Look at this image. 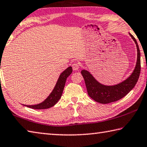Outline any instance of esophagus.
I'll list each match as a JSON object with an SVG mask.
<instances>
[{"instance_id":"1","label":"esophagus","mask_w":147,"mask_h":147,"mask_svg":"<svg viewBox=\"0 0 147 147\" xmlns=\"http://www.w3.org/2000/svg\"><path fill=\"white\" fill-rule=\"evenodd\" d=\"M72 67H73V69L74 71H77L78 70V69L80 67V65L78 63H76V62H74L73 63V65H72Z\"/></svg>"}]
</instances>
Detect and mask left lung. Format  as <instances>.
Listing matches in <instances>:
<instances>
[{"label":"left lung","instance_id":"8db88e82","mask_svg":"<svg viewBox=\"0 0 147 147\" xmlns=\"http://www.w3.org/2000/svg\"><path fill=\"white\" fill-rule=\"evenodd\" d=\"M136 44L138 50L137 63L132 74L127 80L118 85L113 86H106L100 84L91 74L86 70H82L81 73L84 77L87 93L89 96L101 103H109L118 101L125 96L136 84L141 71L140 51L136 40L130 34Z\"/></svg>","mask_w":147,"mask_h":147}]
</instances>
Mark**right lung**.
I'll return each mask as SVG.
<instances>
[{
	"mask_svg": "<svg viewBox=\"0 0 147 147\" xmlns=\"http://www.w3.org/2000/svg\"><path fill=\"white\" fill-rule=\"evenodd\" d=\"M72 72H73V69L71 67H69L60 74L54 89L49 96L47 98V99L44 100L43 102L34 105H24L34 109H46L54 106L62 96L67 78L70 75Z\"/></svg>",
	"mask_w": 147,
	"mask_h": 147,
	"instance_id": "obj_1",
	"label": "right lung"
}]
</instances>
